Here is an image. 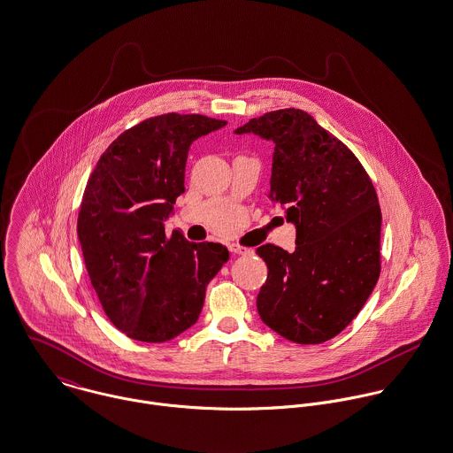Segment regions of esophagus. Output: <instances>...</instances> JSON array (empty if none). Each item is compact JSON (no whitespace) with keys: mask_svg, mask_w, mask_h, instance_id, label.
Returning a JSON list of instances; mask_svg holds the SVG:
<instances>
[{"mask_svg":"<svg viewBox=\"0 0 453 453\" xmlns=\"http://www.w3.org/2000/svg\"><path fill=\"white\" fill-rule=\"evenodd\" d=\"M229 250L233 251V253H236V255H249V253H251V249L236 245V243H233V245L229 247Z\"/></svg>","mask_w":453,"mask_h":453,"instance_id":"34e87169","label":"esophagus"}]
</instances>
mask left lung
<instances>
[{
    "label": "left lung",
    "mask_w": 453,
    "mask_h": 453,
    "mask_svg": "<svg viewBox=\"0 0 453 453\" xmlns=\"http://www.w3.org/2000/svg\"><path fill=\"white\" fill-rule=\"evenodd\" d=\"M234 134L274 144L269 200L296 226V251L257 249L267 280L260 319L297 344L341 334L380 274V206L365 168L339 139L301 109L253 118Z\"/></svg>",
    "instance_id": "8db88e82"
}]
</instances>
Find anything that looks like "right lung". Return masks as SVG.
I'll return each instance as SVG.
<instances>
[{"label":"right lung","instance_id":"obj_1","mask_svg":"<svg viewBox=\"0 0 453 453\" xmlns=\"http://www.w3.org/2000/svg\"><path fill=\"white\" fill-rule=\"evenodd\" d=\"M226 125L202 114L150 118L123 132L88 179L78 217L85 265L105 314L134 341L166 342L193 326L229 258L219 243L165 234L191 144Z\"/></svg>","mask_w":453,"mask_h":453}]
</instances>
